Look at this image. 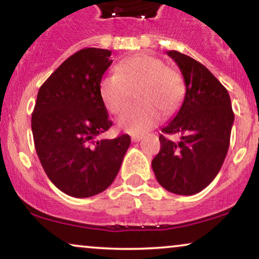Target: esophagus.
<instances>
[{"mask_svg":"<svg viewBox=\"0 0 259 259\" xmlns=\"http://www.w3.org/2000/svg\"><path fill=\"white\" fill-rule=\"evenodd\" d=\"M140 140H142V135H133L132 136V141L133 142H139Z\"/></svg>","mask_w":259,"mask_h":259,"instance_id":"esophagus-1","label":"esophagus"}]
</instances>
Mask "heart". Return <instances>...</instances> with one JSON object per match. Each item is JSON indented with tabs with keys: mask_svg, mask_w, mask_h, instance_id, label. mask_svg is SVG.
Returning a JSON list of instances; mask_svg holds the SVG:
<instances>
[{
	"mask_svg": "<svg viewBox=\"0 0 259 259\" xmlns=\"http://www.w3.org/2000/svg\"><path fill=\"white\" fill-rule=\"evenodd\" d=\"M136 90L138 105L121 115L119 125L132 134L145 133L165 114L173 113L183 101V78L177 70L165 67L159 58L146 53L132 56L115 67V74L105 75L100 81V96L113 114L125 111Z\"/></svg>",
	"mask_w": 259,
	"mask_h": 259,
	"instance_id": "obj_1",
	"label": "heart"
}]
</instances>
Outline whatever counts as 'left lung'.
Listing matches in <instances>:
<instances>
[{
    "label": "left lung",
    "instance_id": "8db88e82",
    "mask_svg": "<svg viewBox=\"0 0 259 259\" xmlns=\"http://www.w3.org/2000/svg\"><path fill=\"white\" fill-rule=\"evenodd\" d=\"M167 55L179 67L186 92L180 109L162 133L180 135V141L160 135L152 169L160 186L169 192L195 195L221 170L235 117L227 89L203 64L178 51Z\"/></svg>",
    "mask_w": 259,
    "mask_h": 259
}]
</instances>
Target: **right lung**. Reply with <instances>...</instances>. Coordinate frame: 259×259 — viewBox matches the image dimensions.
Here are the masks:
<instances>
[{
    "mask_svg": "<svg viewBox=\"0 0 259 259\" xmlns=\"http://www.w3.org/2000/svg\"><path fill=\"white\" fill-rule=\"evenodd\" d=\"M111 55L95 47L80 50L37 92L31 130L38 159L55 186L73 197L105 191L130 146L129 135L96 140L112 126L100 96Z\"/></svg>",
    "mask_w": 259,
    "mask_h": 259,
    "instance_id": "obj_1",
    "label": "right lung"
}]
</instances>
